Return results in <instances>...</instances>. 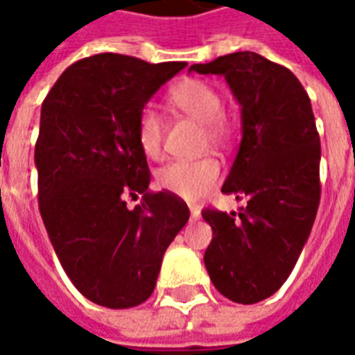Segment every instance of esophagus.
Instances as JSON below:
<instances>
[{
    "mask_svg": "<svg viewBox=\"0 0 355 355\" xmlns=\"http://www.w3.org/2000/svg\"><path fill=\"white\" fill-rule=\"evenodd\" d=\"M201 215V211L198 207H190V216H192V220H198Z\"/></svg>",
    "mask_w": 355,
    "mask_h": 355,
    "instance_id": "1",
    "label": "esophagus"
}]
</instances>
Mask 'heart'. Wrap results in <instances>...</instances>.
<instances>
[{"label":"heart","mask_w":355,"mask_h":355,"mask_svg":"<svg viewBox=\"0 0 355 355\" xmlns=\"http://www.w3.org/2000/svg\"><path fill=\"white\" fill-rule=\"evenodd\" d=\"M169 102L203 125L205 137L213 146H220L232 135L230 117L224 114L223 98L211 83L203 80H182L169 89ZM137 137L142 152L157 159L163 146V121L152 108H144L139 116ZM220 180V167L211 157L192 162H173L157 171L155 182L165 192L180 200L198 201L213 192Z\"/></svg>","instance_id":"1"}]
</instances>
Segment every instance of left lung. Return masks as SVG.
<instances>
[{"mask_svg":"<svg viewBox=\"0 0 355 355\" xmlns=\"http://www.w3.org/2000/svg\"><path fill=\"white\" fill-rule=\"evenodd\" d=\"M190 72L218 73L241 106V144L223 192L247 200L239 213L203 209L213 228L205 268L238 304L272 297L289 277L320 207V135L297 76L239 51Z\"/></svg>","mask_w":355,"mask_h":355,"instance_id":"obj_1","label":"left lung"}]
</instances>
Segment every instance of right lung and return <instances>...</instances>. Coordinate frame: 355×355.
<instances>
[{"mask_svg":"<svg viewBox=\"0 0 355 355\" xmlns=\"http://www.w3.org/2000/svg\"><path fill=\"white\" fill-rule=\"evenodd\" d=\"M182 68L101 53L66 68L42 104L34 155L40 213L64 272L94 304H142L190 218L180 198L148 190L137 137L144 104ZM127 195L143 200L129 209Z\"/></svg>","mask_w":355,"mask_h":355,"instance_id":"add662e5","label":"right lung"}]
</instances>
